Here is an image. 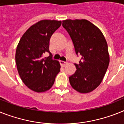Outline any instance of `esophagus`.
<instances>
[{
	"instance_id": "1",
	"label": "esophagus",
	"mask_w": 124,
	"mask_h": 124,
	"mask_svg": "<svg viewBox=\"0 0 124 124\" xmlns=\"http://www.w3.org/2000/svg\"><path fill=\"white\" fill-rule=\"evenodd\" d=\"M59 62H60V65H62V67H64V66H65V65L67 64V62H64V61H62V60H60Z\"/></svg>"
}]
</instances>
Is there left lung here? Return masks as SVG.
<instances>
[{"label": "left lung", "mask_w": 124, "mask_h": 124, "mask_svg": "<svg viewBox=\"0 0 124 124\" xmlns=\"http://www.w3.org/2000/svg\"><path fill=\"white\" fill-rule=\"evenodd\" d=\"M62 26L70 35L77 55L81 59L75 64L76 71L69 77L75 90L81 93L93 91L100 85L110 62L108 45L100 30L86 19H67Z\"/></svg>", "instance_id": "8db88e82"}]
</instances>
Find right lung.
Masks as SVG:
<instances>
[{
    "label": "right lung",
    "instance_id": "right-lung-1",
    "mask_svg": "<svg viewBox=\"0 0 124 124\" xmlns=\"http://www.w3.org/2000/svg\"><path fill=\"white\" fill-rule=\"evenodd\" d=\"M62 22L41 20L30 27L21 38L16 52L18 73L24 85L37 93L52 88L60 70L59 61L52 59L50 39ZM48 53L50 55L43 57Z\"/></svg>",
    "mask_w": 124,
    "mask_h": 124
}]
</instances>
